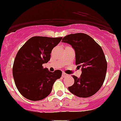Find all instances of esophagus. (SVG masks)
<instances>
[{"label": "esophagus", "instance_id": "1", "mask_svg": "<svg viewBox=\"0 0 121 121\" xmlns=\"http://www.w3.org/2000/svg\"><path fill=\"white\" fill-rule=\"evenodd\" d=\"M67 75H68L66 74V73H65V72H63V73H62V77H66Z\"/></svg>", "mask_w": 121, "mask_h": 121}]
</instances>
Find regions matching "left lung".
I'll return each instance as SVG.
<instances>
[{"label":"left lung","mask_w":121,"mask_h":121,"mask_svg":"<svg viewBox=\"0 0 121 121\" xmlns=\"http://www.w3.org/2000/svg\"><path fill=\"white\" fill-rule=\"evenodd\" d=\"M62 41L71 44L75 52V64L81 68L80 78L73 75L74 83L68 87L71 93L80 97L96 94L105 80L107 62L103 50L90 36L84 33L66 35Z\"/></svg>","instance_id":"8db88e82"}]
</instances>
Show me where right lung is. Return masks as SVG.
<instances>
[{
    "label": "right lung",
    "mask_w": 121,
    "mask_h": 121,
    "mask_svg": "<svg viewBox=\"0 0 121 121\" xmlns=\"http://www.w3.org/2000/svg\"><path fill=\"white\" fill-rule=\"evenodd\" d=\"M62 39L33 37L18 52L12 73L16 87L25 98L32 101L46 98L55 81L61 77L60 70L52 72L42 65L50 60L52 50Z\"/></svg>",
    "instance_id": "1"
}]
</instances>
